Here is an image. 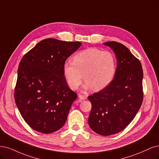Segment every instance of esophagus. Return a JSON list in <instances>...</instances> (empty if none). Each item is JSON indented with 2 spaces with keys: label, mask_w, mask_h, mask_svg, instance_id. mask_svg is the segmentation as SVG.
I'll return each mask as SVG.
<instances>
[{
  "label": "esophagus",
  "mask_w": 159,
  "mask_h": 159,
  "mask_svg": "<svg viewBox=\"0 0 159 159\" xmlns=\"http://www.w3.org/2000/svg\"><path fill=\"white\" fill-rule=\"evenodd\" d=\"M79 98L80 100H86V99L87 98V96L79 94Z\"/></svg>",
  "instance_id": "1"
}]
</instances>
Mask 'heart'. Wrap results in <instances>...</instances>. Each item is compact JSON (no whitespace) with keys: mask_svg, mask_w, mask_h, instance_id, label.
<instances>
[{"mask_svg":"<svg viewBox=\"0 0 159 159\" xmlns=\"http://www.w3.org/2000/svg\"><path fill=\"white\" fill-rule=\"evenodd\" d=\"M117 60L113 53L97 48H89L76 53L73 62L66 61L63 73L68 85L76 89L83 78L86 81L84 89L95 90L105 89L114 79Z\"/></svg>","mask_w":159,"mask_h":159,"instance_id":"heart-1","label":"heart"}]
</instances>
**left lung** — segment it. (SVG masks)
<instances>
[{"instance_id": "obj_1", "label": "left lung", "mask_w": 159, "mask_h": 159, "mask_svg": "<svg viewBox=\"0 0 159 159\" xmlns=\"http://www.w3.org/2000/svg\"><path fill=\"white\" fill-rule=\"evenodd\" d=\"M114 51L117 72L113 81L89 96L92 109L89 124L96 134L114 135L124 130L134 119L143 100V72L140 61L124 45L105 42Z\"/></svg>"}]
</instances>
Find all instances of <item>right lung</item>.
<instances>
[{
  "instance_id": "add662e5",
  "label": "right lung",
  "mask_w": 159,
  "mask_h": 159,
  "mask_svg": "<svg viewBox=\"0 0 159 159\" xmlns=\"http://www.w3.org/2000/svg\"><path fill=\"white\" fill-rule=\"evenodd\" d=\"M81 44L45 39L20 61L14 100L23 119L33 129L51 134L65 124L77 94L66 84L63 65Z\"/></svg>"
}]
</instances>
